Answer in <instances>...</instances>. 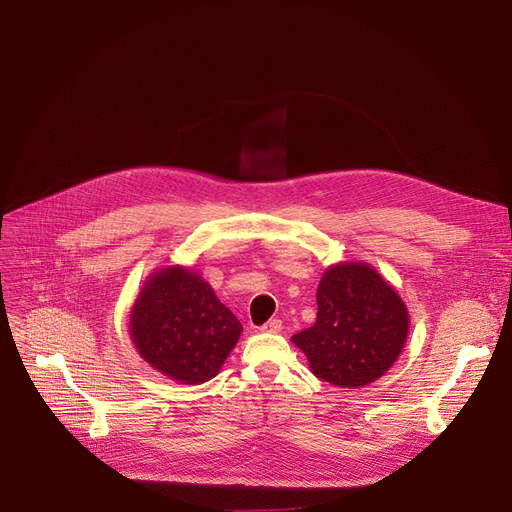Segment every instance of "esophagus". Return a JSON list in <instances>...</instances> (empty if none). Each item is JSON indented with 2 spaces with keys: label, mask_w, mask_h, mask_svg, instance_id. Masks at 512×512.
Listing matches in <instances>:
<instances>
[{
  "label": "esophagus",
  "mask_w": 512,
  "mask_h": 512,
  "mask_svg": "<svg viewBox=\"0 0 512 512\" xmlns=\"http://www.w3.org/2000/svg\"><path fill=\"white\" fill-rule=\"evenodd\" d=\"M281 328H283V324H281V320H277V318H273V320H269V322H265V324L261 326L263 332H271V334L281 332Z\"/></svg>",
  "instance_id": "34e87169"
}]
</instances>
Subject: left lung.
<instances>
[{"label":"left lung","mask_w":512,"mask_h":512,"mask_svg":"<svg viewBox=\"0 0 512 512\" xmlns=\"http://www.w3.org/2000/svg\"><path fill=\"white\" fill-rule=\"evenodd\" d=\"M318 318L291 336L312 373L356 389L383 377L403 352L409 312L395 287L369 263L330 265L318 285Z\"/></svg>","instance_id":"1"}]
</instances>
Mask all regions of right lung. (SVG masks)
I'll return each mask as SVG.
<instances>
[{
    "label": "right lung",
    "mask_w": 512,
    "mask_h": 512,
    "mask_svg": "<svg viewBox=\"0 0 512 512\" xmlns=\"http://www.w3.org/2000/svg\"><path fill=\"white\" fill-rule=\"evenodd\" d=\"M241 332V322L210 283L182 265L150 273L129 312V338L137 354L182 385L216 377Z\"/></svg>",
    "instance_id": "right-lung-1"
}]
</instances>
